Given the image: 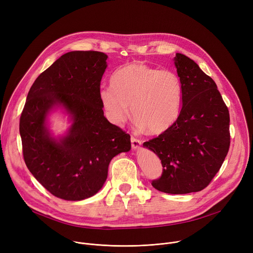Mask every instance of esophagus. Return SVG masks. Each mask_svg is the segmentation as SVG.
Here are the masks:
<instances>
[{"label": "esophagus", "instance_id": "obj_1", "mask_svg": "<svg viewBox=\"0 0 253 253\" xmlns=\"http://www.w3.org/2000/svg\"><path fill=\"white\" fill-rule=\"evenodd\" d=\"M141 144H142V142L139 139H137L135 137H131V146H132V149H134V150L139 149L140 146H141Z\"/></svg>", "mask_w": 253, "mask_h": 253}]
</instances>
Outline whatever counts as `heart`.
<instances>
[{"instance_id":"obj_1","label":"heart","mask_w":253,"mask_h":253,"mask_svg":"<svg viewBox=\"0 0 253 253\" xmlns=\"http://www.w3.org/2000/svg\"><path fill=\"white\" fill-rule=\"evenodd\" d=\"M99 99L106 115L121 126L131 112L140 129L160 134L177 120L183 87L172 70H158L141 62L126 65L112 75L111 85H101Z\"/></svg>"}]
</instances>
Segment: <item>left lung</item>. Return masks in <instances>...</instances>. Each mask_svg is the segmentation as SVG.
<instances>
[{"label":"left lung","mask_w":253,"mask_h":253,"mask_svg":"<svg viewBox=\"0 0 253 253\" xmlns=\"http://www.w3.org/2000/svg\"><path fill=\"white\" fill-rule=\"evenodd\" d=\"M174 64L183 87L182 107L174 124L144 148L161 160L162 176L152 186L164 193L187 194L204 189L227 155L229 112L215 82L187 56Z\"/></svg>","instance_id":"left-lung-1"}]
</instances>
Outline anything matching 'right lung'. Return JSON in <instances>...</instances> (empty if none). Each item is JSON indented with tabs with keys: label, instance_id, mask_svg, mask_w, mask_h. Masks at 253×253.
<instances>
[{
	"label": "right lung",
	"instance_id": "1",
	"mask_svg": "<svg viewBox=\"0 0 253 253\" xmlns=\"http://www.w3.org/2000/svg\"><path fill=\"white\" fill-rule=\"evenodd\" d=\"M108 56L96 51L62 55L32 85L20 118L25 163L53 195L79 201L104 185L108 166L131 149L129 134L104 116L99 99ZM60 111L69 126L55 135L49 116Z\"/></svg>",
	"mask_w": 253,
	"mask_h": 253
}]
</instances>
